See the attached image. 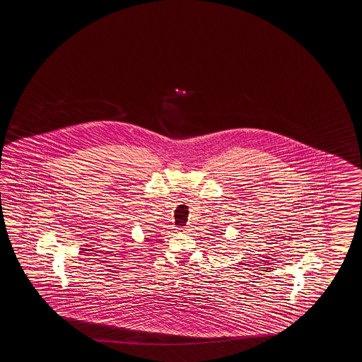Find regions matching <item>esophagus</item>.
Segmentation results:
<instances>
[{
	"label": "esophagus",
	"mask_w": 362,
	"mask_h": 362,
	"mask_svg": "<svg viewBox=\"0 0 362 362\" xmlns=\"http://www.w3.org/2000/svg\"><path fill=\"white\" fill-rule=\"evenodd\" d=\"M188 230V229H185V228H177V232L185 233Z\"/></svg>",
	"instance_id": "34e87169"
}]
</instances>
